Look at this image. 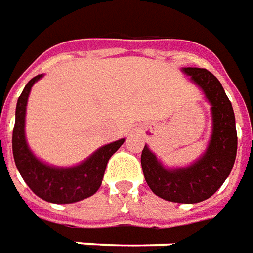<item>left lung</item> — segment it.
<instances>
[{
	"label": "left lung",
	"mask_w": 253,
	"mask_h": 253,
	"mask_svg": "<svg viewBox=\"0 0 253 253\" xmlns=\"http://www.w3.org/2000/svg\"><path fill=\"white\" fill-rule=\"evenodd\" d=\"M181 72L202 89L211 106L212 128L207 148L188 166L168 168L146 144L141 151V168L157 196L193 204L211 198L229 177L237 154V132L232 103L219 80L203 68H182Z\"/></svg>",
	"instance_id": "obj_1"
}]
</instances>
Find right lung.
Instances as JSON below:
<instances>
[{
	"mask_svg": "<svg viewBox=\"0 0 253 253\" xmlns=\"http://www.w3.org/2000/svg\"><path fill=\"white\" fill-rule=\"evenodd\" d=\"M43 75L31 79L23 89L16 105V120L12 150L16 168L37 196L49 203L69 204L92 196L101 187L109 159L125 139L99 147L83 162L73 166H54L43 162L32 152L26 139L27 102L31 88Z\"/></svg>",
	"mask_w": 253,
	"mask_h": 253,
	"instance_id": "right-lung-1",
	"label": "right lung"
}]
</instances>
